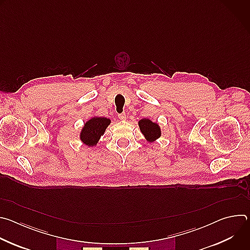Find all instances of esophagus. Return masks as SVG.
I'll return each instance as SVG.
<instances>
[{
  "label": "esophagus",
  "instance_id": "esophagus-1",
  "mask_svg": "<svg viewBox=\"0 0 250 250\" xmlns=\"http://www.w3.org/2000/svg\"><path fill=\"white\" fill-rule=\"evenodd\" d=\"M119 119L122 120V121H125V113L119 114Z\"/></svg>",
  "mask_w": 250,
  "mask_h": 250
}]
</instances>
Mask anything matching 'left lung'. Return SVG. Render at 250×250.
Instances as JSON below:
<instances>
[{"label": "left lung", "mask_w": 250, "mask_h": 250, "mask_svg": "<svg viewBox=\"0 0 250 250\" xmlns=\"http://www.w3.org/2000/svg\"><path fill=\"white\" fill-rule=\"evenodd\" d=\"M138 125H139L141 132L145 134V136L146 137V139L149 142L157 139L161 134L158 125L155 123H152L148 119H144V120L139 121Z\"/></svg>", "instance_id": "8db88e82"}]
</instances>
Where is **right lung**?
Segmentation results:
<instances>
[{
  "mask_svg": "<svg viewBox=\"0 0 250 250\" xmlns=\"http://www.w3.org/2000/svg\"><path fill=\"white\" fill-rule=\"evenodd\" d=\"M111 121L106 118H93L89 120L80 134L81 140L86 146H94L98 144L101 135L104 134Z\"/></svg>",
  "mask_w": 250,
  "mask_h": 250,
  "instance_id": "add662e5",
  "label": "right lung"
}]
</instances>
